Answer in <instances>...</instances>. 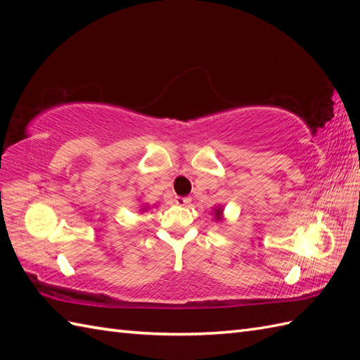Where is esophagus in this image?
<instances>
[{
  "label": "esophagus",
  "instance_id": "obj_1",
  "mask_svg": "<svg viewBox=\"0 0 360 360\" xmlns=\"http://www.w3.org/2000/svg\"><path fill=\"white\" fill-rule=\"evenodd\" d=\"M174 202H176V205H187L190 202V198L176 196V198H174Z\"/></svg>",
  "mask_w": 360,
  "mask_h": 360
}]
</instances>
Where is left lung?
<instances>
[{"instance_id": "1", "label": "left lung", "mask_w": 360, "mask_h": 360, "mask_svg": "<svg viewBox=\"0 0 360 360\" xmlns=\"http://www.w3.org/2000/svg\"><path fill=\"white\" fill-rule=\"evenodd\" d=\"M214 219L216 221H221L222 219V208L221 207L214 208Z\"/></svg>"}]
</instances>
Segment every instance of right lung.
Instances as JSON below:
<instances>
[{
	"mask_svg": "<svg viewBox=\"0 0 360 360\" xmlns=\"http://www.w3.org/2000/svg\"><path fill=\"white\" fill-rule=\"evenodd\" d=\"M142 210H146V208H142Z\"/></svg>",
	"mask_w": 360,
	"mask_h": 360,
	"instance_id": "1",
	"label": "right lung"
}]
</instances>
